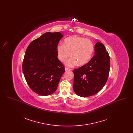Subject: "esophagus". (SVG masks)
<instances>
[{"instance_id":"obj_1","label":"esophagus","mask_w":133,"mask_h":133,"mask_svg":"<svg viewBox=\"0 0 133 133\" xmlns=\"http://www.w3.org/2000/svg\"><path fill=\"white\" fill-rule=\"evenodd\" d=\"M65 71H70V70H71V69H69V68H67V67H65Z\"/></svg>"}]
</instances>
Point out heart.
<instances>
[{
  "label": "heart",
  "mask_w": 133,
  "mask_h": 133,
  "mask_svg": "<svg viewBox=\"0 0 133 133\" xmlns=\"http://www.w3.org/2000/svg\"><path fill=\"white\" fill-rule=\"evenodd\" d=\"M94 47L92 42L88 39L73 36L66 38L64 44L58 45L57 51L59 59L66 62V65L73 67L77 64L82 66L87 63L93 54Z\"/></svg>",
  "instance_id": "b5f03b06"
}]
</instances>
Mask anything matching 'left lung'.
<instances>
[{
  "instance_id": "left-lung-1",
  "label": "left lung",
  "mask_w": 133,
  "mask_h": 133,
  "mask_svg": "<svg viewBox=\"0 0 133 133\" xmlns=\"http://www.w3.org/2000/svg\"><path fill=\"white\" fill-rule=\"evenodd\" d=\"M95 55L82 67L73 70V89L82 97L95 95L104 87L107 81L110 59L105 47L100 42L95 45Z\"/></svg>"
}]
</instances>
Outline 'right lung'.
<instances>
[{"label":"right lung","mask_w":133,"mask_h":133,"mask_svg":"<svg viewBox=\"0 0 133 133\" xmlns=\"http://www.w3.org/2000/svg\"><path fill=\"white\" fill-rule=\"evenodd\" d=\"M63 37L60 32H46L27 48L23 73L30 88L39 95L54 93L65 72L64 66L57 58V46Z\"/></svg>","instance_id":"obj_1"}]
</instances>
